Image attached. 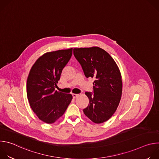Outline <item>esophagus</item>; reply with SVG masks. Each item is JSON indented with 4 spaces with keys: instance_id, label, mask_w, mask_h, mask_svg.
Here are the masks:
<instances>
[{
    "instance_id": "esophagus-1",
    "label": "esophagus",
    "mask_w": 159,
    "mask_h": 159,
    "mask_svg": "<svg viewBox=\"0 0 159 159\" xmlns=\"http://www.w3.org/2000/svg\"><path fill=\"white\" fill-rule=\"evenodd\" d=\"M78 94H72V96H73V98H77L78 97Z\"/></svg>"
}]
</instances>
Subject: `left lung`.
Segmentation results:
<instances>
[{
	"label": "left lung",
	"mask_w": 159,
	"mask_h": 159,
	"mask_svg": "<svg viewBox=\"0 0 159 159\" xmlns=\"http://www.w3.org/2000/svg\"><path fill=\"white\" fill-rule=\"evenodd\" d=\"M74 55L87 78L94 79L93 93L85 92L89 99L85 115L95 123L108 120L115 112L122 94L118 67L109 54L99 47L74 49Z\"/></svg>",
	"instance_id": "1"
}]
</instances>
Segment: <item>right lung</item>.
I'll list each match as a JSON object with an SVG mask.
<instances>
[{
  "mask_svg": "<svg viewBox=\"0 0 159 159\" xmlns=\"http://www.w3.org/2000/svg\"><path fill=\"white\" fill-rule=\"evenodd\" d=\"M72 48L44 53L34 63L27 80V96L31 109L44 123H53L70 104L72 96L55 90Z\"/></svg>",
  "mask_w": 159,
  "mask_h": 159,
  "instance_id": "1",
  "label": "right lung"
}]
</instances>
